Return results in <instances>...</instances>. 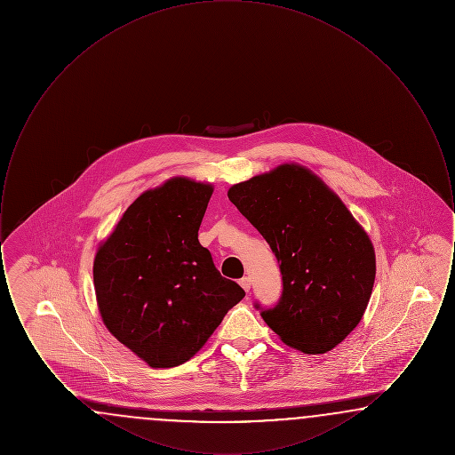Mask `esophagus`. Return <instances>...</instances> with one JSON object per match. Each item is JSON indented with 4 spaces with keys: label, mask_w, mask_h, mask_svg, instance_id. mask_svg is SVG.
Wrapping results in <instances>:
<instances>
[{
    "label": "esophagus",
    "mask_w": 455,
    "mask_h": 455,
    "mask_svg": "<svg viewBox=\"0 0 455 455\" xmlns=\"http://www.w3.org/2000/svg\"><path fill=\"white\" fill-rule=\"evenodd\" d=\"M238 283H240V286H242L245 291H249V290H251V278L243 276V278H242Z\"/></svg>",
    "instance_id": "obj_1"
}]
</instances>
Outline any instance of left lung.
I'll list each match as a JSON object with an SVG mask.
<instances>
[{
	"instance_id": "8db88e82",
	"label": "left lung",
	"mask_w": 455,
	"mask_h": 455,
	"mask_svg": "<svg viewBox=\"0 0 455 455\" xmlns=\"http://www.w3.org/2000/svg\"><path fill=\"white\" fill-rule=\"evenodd\" d=\"M228 199L280 262L282 299L260 312L264 323L305 355L338 347L360 324L373 290L375 249L365 228L300 164L234 184Z\"/></svg>"
}]
</instances>
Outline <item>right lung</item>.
<instances>
[{
  "label": "right lung",
  "mask_w": 455,
  "mask_h": 455,
  "mask_svg": "<svg viewBox=\"0 0 455 455\" xmlns=\"http://www.w3.org/2000/svg\"><path fill=\"white\" fill-rule=\"evenodd\" d=\"M212 195L210 182L180 175L147 189L95 252L102 323L152 368L191 360L245 297L197 240Z\"/></svg>",
  "instance_id": "obj_1"
}]
</instances>
